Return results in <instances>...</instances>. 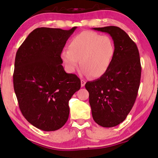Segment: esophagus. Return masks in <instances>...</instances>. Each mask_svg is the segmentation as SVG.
<instances>
[{
  "label": "esophagus",
  "instance_id": "obj_1",
  "mask_svg": "<svg viewBox=\"0 0 158 158\" xmlns=\"http://www.w3.org/2000/svg\"><path fill=\"white\" fill-rule=\"evenodd\" d=\"M85 83H86V81H85L84 79H81V87H84Z\"/></svg>",
  "mask_w": 158,
  "mask_h": 158
}]
</instances>
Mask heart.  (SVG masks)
<instances>
[{"instance_id": "1", "label": "heart", "mask_w": 158, "mask_h": 158, "mask_svg": "<svg viewBox=\"0 0 158 158\" xmlns=\"http://www.w3.org/2000/svg\"><path fill=\"white\" fill-rule=\"evenodd\" d=\"M115 52V45L109 36L87 31L70 39L68 50H64L61 57L69 72L75 71L80 60L81 74L98 78L109 70Z\"/></svg>"}]
</instances>
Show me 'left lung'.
Here are the masks:
<instances>
[{
	"label": "left lung",
	"instance_id": "1",
	"mask_svg": "<svg viewBox=\"0 0 158 158\" xmlns=\"http://www.w3.org/2000/svg\"><path fill=\"white\" fill-rule=\"evenodd\" d=\"M93 29L109 34L115 48L107 72L85 85L94 120L102 127H110L123 122L135 105L141 77L140 55L136 43L120 28Z\"/></svg>",
	"mask_w": 158,
	"mask_h": 158
}]
</instances>
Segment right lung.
Wrapping results in <instances>:
<instances>
[{
  "mask_svg": "<svg viewBox=\"0 0 158 158\" xmlns=\"http://www.w3.org/2000/svg\"><path fill=\"white\" fill-rule=\"evenodd\" d=\"M77 27L38 28L16 53L13 88L23 116L44 131L57 130L69 115V101L81 88V80L64 70L61 53Z\"/></svg>",
  "mask_w": 158,
  "mask_h": 158,
  "instance_id": "right-lung-1",
  "label": "right lung"
}]
</instances>
